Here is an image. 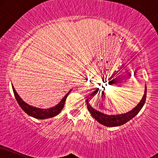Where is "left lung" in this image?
I'll return each mask as SVG.
<instances>
[{
	"label": "left lung",
	"instance_id": "left-lung-1",
	"mask_svg": "<svg viewBox=\"0 0 158 158\" xmlns=\"http://www.w3.org/2000/svg\"><path fill=\"white\" fill-rule=\"evenodd\" d=\"M145 89L146 90H145L144 95H143L142 99L139 102V104L135 108H133L131 110L127 112V113L117 114V115H108V114H103L102 112H99V110L94 109V108H92L91 106H90L89 102H88V99H87L86 101L88 110L91 114L92 117L100 124L108 127L122 126V125L126 123L128 121H129L130 119H131L133 117H135L139 113V110L143 108V106H144L146 99V86L145 87Z\"/></svg>",
	"mask_w": 158,
	"mask_h": 158
}]
</instances>
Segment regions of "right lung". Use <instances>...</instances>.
I'll use <instances>...</instances> for the list:
<instances>
[{
	"instance_id": "add662e5",
	"label": "right lung",
	"mask_w": 158,
	"mask_h": 158,
	"mask_svg": "<svg viewBox=\"0 0 158 158\" xmlns=\"http://www.w3.org/2000/svg\"><path fill=\"white\" fill-rule=\"evenodd\" d=\"M12 89H13L14 95H15L16 100H17L19 106L22 108L23 111H24L25 113H27L28 115L34 117V118L40 119L51 118V117H55V116L58 115V114L60 113L61 110L63 109V108H64V102L67 97H68L70 92L71 91V90H70V91L63 97V99L60 101V102L58 105H56V106L50 108H48V109H41V108H35V107L30 106V105L27 104L26 102H23L22 99H21V97L19 96V94H17V92H16V90H15L13 86H12Z\"/></svg>"
}]
</instances>
